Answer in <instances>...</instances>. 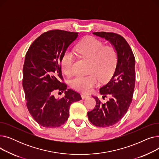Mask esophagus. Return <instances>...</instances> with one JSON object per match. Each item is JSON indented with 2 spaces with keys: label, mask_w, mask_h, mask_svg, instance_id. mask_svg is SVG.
<instances>
[{
  "label": "esophagus",
  "mask_w": 159,
  "mask_h": 159,
  "mask_svg": "<svg viewBox=\"0 0 159 159\" xmlns=\"http://www.w3.org/2000/svg\"><path fill=\"white\" fill-rule=\"evenodd\" d=\"M81 97H82V99H84V98H86L89 97V95H85V94H82V95H81Z\"/></svg>",
  "instance_id": "1"
}]
</instances>
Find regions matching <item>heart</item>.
Here are the masks:
<instances>
[{
    "label": "heart",
    "instance_id": "b5f03b06",
    "mask_svg": "<svg viewBox=\"0 0 159 159\" xmlns=\"http://www.w3.org/2000/svg\"><path fill=\"white\" fill-rule=\"evenodd\" d=\"M75 52L80 57L90 61L88 75H77L71 80V86L81 92L88 93L102 80L109 79L113 74L118 62V53L113 45H104L98 39L88 36L81 40L75 46ZM75 60L73 54L67 50L61 57L62 72L70 76L73 74Z\"/></svg>",
    "mask_w": 159,
    "mask_h": 159
}]
</instances>
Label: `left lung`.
Returning <instances> with one entry per match:
<instances>
[{"instance_id":"1","label":"left lung","mask_w":159,"mask_h":159,"mask_svg":"<svg viewBox=\"0 0 159 159\" xmlns=\"http://www.w3.org/2000/svg\"><path fill=\"white\" fill-rule=\"evenodd\" d=\"M93 34L109 40L118 53L117 64L111 79L100 88L102 98L109 95L110 101L102 104L98 97H93L95 107L88 112L91 123L104 128L121 120L131 103L135 84V59L129 44L120 35L104 31L94 32Z\"/></svg>"}]
</instances>
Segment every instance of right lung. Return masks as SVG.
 Returning <instances> with one entry per match:
<instances>
[{"label":"right lung","mask_w":159,"mask_h":159,"mask_svg":"<svg viewBox=\"0 0 159 159\" xmlns=\"http://www.w3.org/2000/svg\"><path fill=\"white\" fill-rule=\"evenodd\" d=\"M77 36L75 32L48 31L35 40L26 54L22 86L26 106L33 118L43 127L64 124L69 117L70 105L82 99L79 93L67 89L61 66L63 53ZM56 90L65 91V96L55 99Z\"/></svg>","instance_id":"add662e5"}]
</instances>
